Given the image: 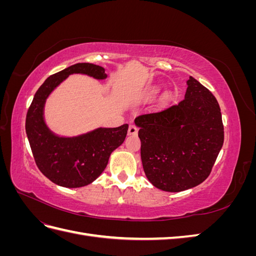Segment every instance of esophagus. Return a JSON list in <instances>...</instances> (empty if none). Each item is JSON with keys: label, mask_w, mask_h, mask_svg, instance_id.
<instances>
[{"label": "esophagus", "mask_w": 256, "mask_h": 256, "mask_svg": "<svg viewBox=\"0 0 256 256\" xmlns=\"http://www.w3.org/2000/svg\"><path fill=\"white\" fill-rule=\"evenodd\" d=\"M138 134V127L136 125H130L128 128V134L129 136H136Z\"/></svg>", "instance_id": "obj_1"}]
</instances>
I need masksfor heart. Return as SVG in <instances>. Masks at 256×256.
<instances>
[{
  "label": "heart",
  "mask_w": 256,
  "mask_h": 256,
  "mask_svg": "<svg viewBox=\"0 0 256 256\" xmlns=\"http://www.w3.org/2000/svg\"><path fill=\"white\" fill-rule=\"evenodd\" d=\"M160 90H161V88L159 86V85H152V86H150L148 90H147L146 97L150 98V97L156 96ZM170 100H171V95L170 94H164V97H162V102H170Z\"/></svg>",
  "instance_id": "obj_1"
}]
</instances>
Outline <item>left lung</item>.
Returning <instances> with one entry per match:
<instances>
[{
	"instance_id": "left-lung-1",
	"label": "left lung",
	"mask_w": 256,
	"mask_h": 256,
	"mask_svg": "<svg viewBox=\"0 0 256 256\" xmlns=\"http://www.w3.org/2000/svg\"><path fill=\"white\" fill-rule=\"evenodd\" d=\"M184 98L134 120L140 128L141 159L154 187L180 192L202 184L222 148V115L214 96L190 76Z\"/></svg>"
}]
</instances>
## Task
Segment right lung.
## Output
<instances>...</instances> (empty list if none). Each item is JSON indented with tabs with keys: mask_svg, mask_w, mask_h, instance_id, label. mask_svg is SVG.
<instances>
[{
	"mask_svg": "<svg viewBox=\"0 0 256 256\" xmlns=\"http://www.w3.org/2000/svg\"><path fill=\"white\" fill-rule=\"evenodd\" d=\"M74 74L97 80L108 76L104 67L90 63L74 64L50 76L36 92L26 120V136L38 168L52 182L65 188L84 187L97 180L128 131V124L116 128L99 127L76 136H60L50 130L44 116L46 102Z\"/></svg>",
	"mask_w": 256,
	"mask_h": 256,
	"instance_id": "add662e5",
	"label": "right lung"
}]
</instances>
